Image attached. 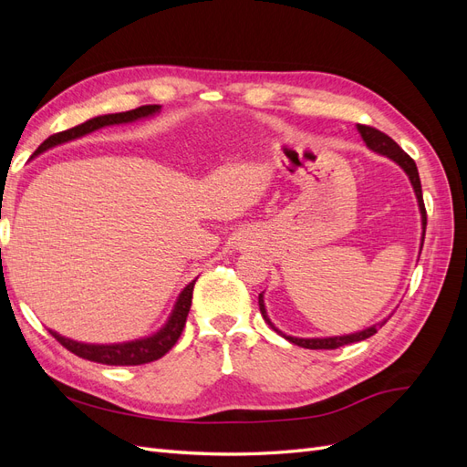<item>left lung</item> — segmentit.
<instances>
[{"instance_id":"obj_1","label":"left lung","mask_w":467,"mask_h":467,"mask_svg":"<svg viewBox=\"0 0 467 467\" xmlns=\"http://www.w3.org/2000/svg\"><path fill=\"white\" fill-rule=\"evenodd\" d=\"M358 132L360 136L364 138L366 146H368L370 150L381 153V155H388V158H391L395 163H400L403 171L409 175V179H411V185L415 189V194H417V201H419V208H420V216H422V230H427V208H425V202H422V189H420V179H419V171H417V165L413 161L411 155H407L400 146L398 142H393V140L384 134L381 130L374 129V126H368V124H358ZM425 235V234H422ZM422 242H425V237H422ZM259 309H261V316L263 319L271 325V327L275 331H278L275 325L268 321L266 317V312H265V304H263V296L259 294ZM388 321V319H386ZM386 321L381 323H376L372 325V327L364 329L360 333H355V335H345V337H327V338H296V337H286V335H280L286 337L290 343L298 345V347H304V348H338V347H345V345H350V343H358V341H364V338L372 337L374 333H378V329L381 327V325H386Z\"/></svg>"}]
</instances>
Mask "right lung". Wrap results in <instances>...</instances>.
Returning a JSON list of instances; mask_svg holds the SVG:
<instances>
[{
    "label": "right lung",
    "instance_id": "right-lung-1",
    "mask_svg": "<svg viewBox=\"0 0 467 467\" xmlns=\"http://www.w3.org/2000/svg\"><path fill=\"white\" fill-rule=\"evenodd\" d=\"M158 110H160V105H142V107L126 110V112H115V115L95 117V119L83 122L79 126H74V129L58 132V134H52L50 138H47L45 142L38 146L35 155L52 148V146H58V144L69 142V140H74V138H79L83 134H89L97 129H103V126L132 122L136 119L150 117ZM194 282L196 280H192L191 285L181 292L173 314H171V317H169L165 327L158 335H153L150 338H142V341H132V343H122V345H83V343L69 341V338H64L54 331H50V335L64 348H67L69 352H74L76 357L91 360V362L109 364V366H138V364L153 362V360L161 358L165 352L173 348V345L179 341L182 329H185L187 316H189L191 302H192Z\"/></svg>",
    "mask_w": 467,
    "mask_h": 467
}]
</instances>
